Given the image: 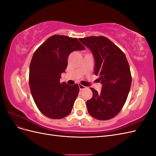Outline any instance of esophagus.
<instances>
[{
    "instance_id": "34e87169",
    "label": "esophagus",
    "mask_w": 156,
    "mask_h": 156,
    "mask_svg": "<svg viewBox=\"0 0 156 156\" xmlns=\"http://www.w3.org/2000/svg\"><path fill=\"white\" fill-rule=\"evenodd\" d=\"M79 90H83L87 88L86 87H84V86L82 85V84H79Z\"/></svg>"
}]
</instances>
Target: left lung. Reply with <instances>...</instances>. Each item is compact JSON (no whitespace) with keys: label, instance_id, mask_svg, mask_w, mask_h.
Wrapping results in <instances>:
<instances>
[{"label":"left lung","instance_id":"obj_1","mask_svg":"<svg viewBox=\"0 0 156 156\" xmlns=\"http://www.w3.org/2000/svg\"><path fill=\"white\" fill-rule=\"evenodd\" d=\"M79 40L91 51L95 60L94 73L102 84L100 93L90 88L93 96L87 101L88 111L96 119H111L121 111L129 92L131 75L128 62L121 49L104 36Z\"/></svg>","mask_w":156,"mask_h":156}]
</instances>
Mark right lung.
I'll use <instances>...</instances> for the list:
<instances>
[{
	"mask_svg": "<svg viewBox=\"0 0 156 156\" xmlns=\"http://www.w3.org/2000/svg\"><path fill=\"white\" fill-rule=\"evenodd\" d=\"M84 49L77 38L53 35L34 52L29 68V85L36 106L45 116L61 119L72 111L79 87L77 84L60 83V75L67 68L69 54Z\"/></svg>",
	"mask_w": 156,
	"mask_h": 156,
	"instance_id": "1",
	"label": "right lung"
}]
</instances>
